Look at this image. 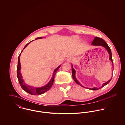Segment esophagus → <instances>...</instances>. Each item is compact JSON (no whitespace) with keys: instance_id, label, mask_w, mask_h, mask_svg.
<instances>
[{"instance_id":"34e87169","label":"esophagus","mask_w":125,"mask_h":125,"mask_svg":"<svg viewBox=\"0 0 125 125\" xmlns=\"http://www.w3.org/2000/svg\"><path fill=\"white\" fill-rule=\"evenodd\" d=\"M73 60H74V58H69L68 59V61L69 62H72Z\"/></svg>"}]
</instances>
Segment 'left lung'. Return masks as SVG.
Wrapping results in <instances>:
<instances>
[{"mask_svg":"<svg viewBox=\"0 0 125 125\" xmlns=\"http://www.w3.org/2000/svg\"><path fill=\"white\" fill-rule=\"evenodd\" d=\"M92 45H94V46H102V47H104V48H105L106 50H107V52H108L109 54L110 55V58H109V59L111 60V61L113 63V66H114V64H113V59H112V52H111V49L110 48H109V46L108 45L106 42L102 38H100V37H95V38L94 39L93 41H92ZM72 76H73V79L75 81V82L78 84V85H80L81 86L84 87L82 85H81L80 84V83L79 82H78V80L76 79V78H75V70H74V69L73 68V67H72ZM112 79V78H111ZM111 79H110L108 81H107V82L105 83H104L103 86L100 88H92V89H91V90H97V89H100L101 88L104 87V86L106 85L107 84H108L111 81Z\"/></svg>","mask_w":125,"mask_h":125,"instance_id":"8db88e82","label":"left lung"}]
</instances>
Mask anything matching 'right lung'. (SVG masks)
I'll use <instances>...</instances> for the list:
<instances>
[{"label":"right lung","mask_w":125,"mask_h":125,"mask_svg":"<svg viewBox=\"0 0 125 125\" xmlns=\"http://www.w3.org/2000/svg\"><path fill=\"white\" fill-rule=\"evenodd\" d=\"M42 38V37H38L37 38H36V39H41ZM29 42V43H30ZM29 43H27L25 47H24L23 49H25L27 46L29 44ZM23 51V50H22ZM22 52H21V53ZM19 55V57H18V65H17V77H18V81L19 82L20 85L21 86V88L23 89L25 91L27 92V93L31 94V95H41L45 92H46V91H47L48 90H49V89L51 88V87H52L53 83L54 80V76L55 75V74L56 73V72L57 71V70L59 69V68H60V66H59V67H58L56 69H55V70L54 71L53 74L52 75V79H51V80L50 81L49 83L47 84L46 86L41 87V88H36L33 87H31L30 86L27 85H26L24 82L23 81L22 78V76H21V74L20 73V70H21V63H20V57L21 56V54Z\"/></svg>","instance_id":"right-lung-1"}]
</instances>
